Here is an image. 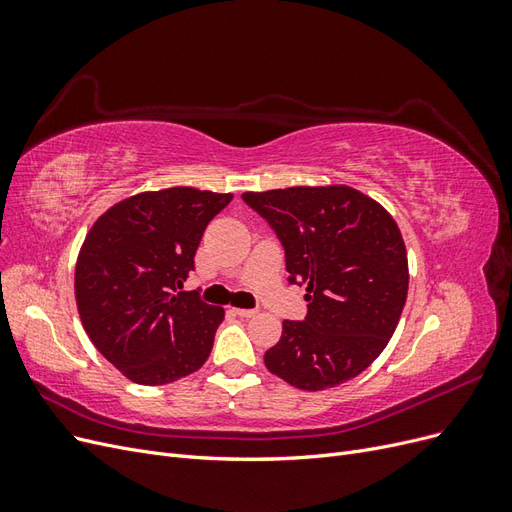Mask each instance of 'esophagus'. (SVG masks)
I'll use <instances>...</instances> for the list:
<instances>
[{
	"label": "esophagus",
	"instance_id": "34e87169",
	"mask_svg": "<svg viewBox=\"0 0 512 512\" xmlns=\"http://www.w3.org/2000/svg\"><path fill=\"white\" fill-rule=\"evenodd\" d=\"M232 312H235L237 316H241V318H252V316H256V309H243V307H237V309H232Z\"/></svg>",
	"mask_w": 512,
	"mask_h": 512
}]
</instances>
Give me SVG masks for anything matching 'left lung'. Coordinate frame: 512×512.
Returning <instances> with one entry per match:
<instances>
[{"instance_id": "left-lung-1", "label": "left lung", "mask_w": 512, "mask_h": 512, "mask_svg": "<svg viewBox=\"0 0 512 512\" xmlns=\"http://www.w3.org/2000/svg\"><path fill=\"white\" fill-rule=\"evenodd\" d=\"M241 198L280 239L288 282L307 286V316L284 320L267 369L303 391L356 378L389 344L406 303L408 256L395 220L346 185Z\"/></svg>"}]
</instances>
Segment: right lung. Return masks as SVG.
<instances>
[{
	"label": "right lung",
	"instance_id": "obj_1",
	"mask_svg": "<svg viewBox=\"0 0 512 512\" xmlns=\"http://www.w3.org/2000/svg\"><path fill=\"white\" fill-rule=\"evenodd\" d=\"M232 194L170 188L121 200L89 230L74 273L76 305L94 346L147 386L203 367L224 309L181 292L205 228Z\"/></svg>",
	"mask_w": 512,
	"mask_h": 512
}]
</instances>
